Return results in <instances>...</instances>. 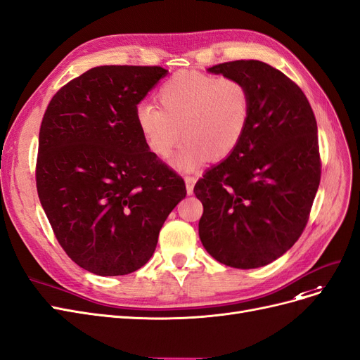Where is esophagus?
Segmentation results:
<instances>
[{
    "label": "esophagus",
    "mask_w": 360,
    "mask_h": 360,
    "mask_svg": "<svg viewBox=\"0 0 360 360\" xmlns=\"http://www.w3.org/2000/svg\"><path fill=\"white\" fill-rule=\"evenodd\" d=\"M184 181H186V191H188V195H192V193H193V186H195L196 177H193V176H186V177H184Z\"/></svg>",
    "instance_id": "obj_1"
}]
</instances>
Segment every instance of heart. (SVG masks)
<instances>
[{"mask_svg":"<svg viewBox=\"0 0 360 360\" xmlns=\"http://www.w3.org/2000/svg\"><path fill=\"white\" fill-rule=\"evenodd\" d=\"M158 101L160 108L153 104L137 107L139 129L160 159L171 155L181 134L186 141L174 165L183 171L196 168L207 158L219 160L231 155L250 115L249 91L240 80L200 71L172 74L159 88Z\"/></svg>","mask_w":360,"mask_h":360,"instance_id":"obj_1","label":"heart"}]
</instances>
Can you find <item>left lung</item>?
Returning a JSON list of instances; mask_svg holds the SVG:
<instances>
[{
    "label": "left lung",
    "instance_id": "obj_1",
    "mask_svg": "<svg viewBox=\"0 0 360 360\" xmlns=\"http://www.w3.org/2000/svg\"><path fill=\"white\" fill-rule=\"evenodd\" d=\"M208 71L245 86L250 115L235 150L195 184L204 205L200 238L217 262L259 268L286 253L305 229L321 172L317 122L300 86L262 60Z\"/></svg>",
    "mask_w": 360,
    "mask_h": 360
}]
</instances>
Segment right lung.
<instances>
[{"mask_svg": "<svg viewBox=\"0 0 360 360\" xmlns=\"http://www.w3.org/2000/svg\"><path fill=\"white\" fill-rule=\"evenodd\" d=\"M162 67L104 65L72 79L44 113L37 192L62 249L96 276H125L152 257L186 196L183 179L148 148L135 111Z\"/></svg>", "mask_w": 360, "mask_h": 360, "instance_id": "right-lung-1", "label": "right lung"}]
</instances>
